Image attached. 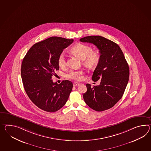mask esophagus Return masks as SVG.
<instances>
[{
  "instance_id": "1",
  "label": "esophagus",
  "mask_w": 151,
  "mask_h": 151,
  "mask_svg": "<svg viewBox=\"0 0 151 151\" xmlns=\"http://www.w3.org/2000/svg\"><path fill=\"white\" fill-rule=\"evenodd\" d=\"M80 85V83H77V82H74V83H73V86H79Z\"/></svg>"
}]
</instances>
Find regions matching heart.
Returning a JSON list of instances; mask_svg holds the SVG:
<instances>
[{
  "label": "heart",
  "instance_id": "heart-1",
  "mask_svg": "<svg viewBox=\"0 0 151 151\" xmlns=\"http://www.w3.org/2000/svg\"><path fill=\"white\" fill-rule=\"evenodd\" d=\"M71 51L79 56L83 60V64L89 68H95L100 60V55L98 52L93 51L92 47L86 45L77 43L71 48ZM58 64L60 67L64 68L67 64L66 55L64 52H62L58 58ZM84 71L82 70H70L67 74L66 77L74 80H81L83 77Z\"/></svg>",
  "mask_w": 151,
  "mask_h": 151
}]
</instances>
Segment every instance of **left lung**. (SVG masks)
I'll return each mask as SVG.
<instances>
[{"label":"left lung","instance_id":"1","mask_svg":"<svg viewBox=\"0 0 151 151\" xmlns=\"http://www.w3.org/2000/svg\"><path fill=\"white\" fill-rule=\"evenodd\" d=\"M80 41L96 45L100 54L99 63L92 76L93 81H101L100 85L91 87L86 84L83 99L94 110H106L123 95L129 81V65L121 49L114 42L98 35L84 37Z\"/></svg>","mask_w":151,"mask_h":151}]
</instances>
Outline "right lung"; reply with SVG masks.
Segmentation results:
<instances>
[{
    "label": "right lung",
    "instance_id": "add662e5",
    "mask_svg": "<svg viewBox=\"0 0 151 151\" xmlns=\"http://www.w3.org/2000/svg\"><path fill=\"white\" fill-rule=\"evenodd\" d=\"M74 41L52 37L33 45L23 59L22 82L31 101L42 110L54 112L66 103L73 87L69 80L60 84L53 82L52 76L59 70L58 58L64 49Z\"/></svg>",
    "mask_w": 151,
    "mask_h": 151
}]
</instances>
